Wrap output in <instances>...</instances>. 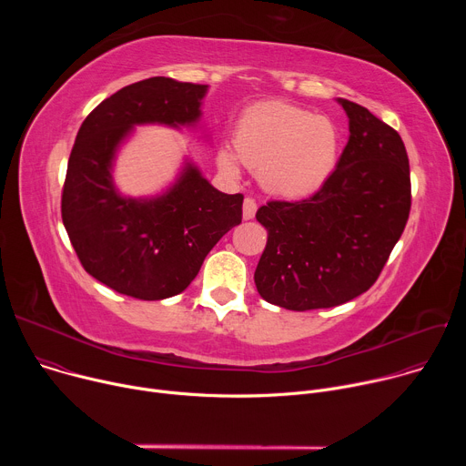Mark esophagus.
Returning a JSON list of instances; mask_svg holds the SVG:
<instances>
[{
	"instance_id": "34e87169",
	"label": "esophagus",
	"mask_w": 466,
	"mask_h": 466,
	"mask_svg": "<svg viewBox=\"0 0 466 466\" xmlns=\"http://www.w3.org/2000/svg\"><path fill=\"white\" fill-rule=\"evenodd\" d=\"M256 201L252 197H247L245 201H243V219L245 221H248V219H252L254 218V214H256Z\"/></svg>"
}]
</instances>
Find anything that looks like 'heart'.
Segmentation results:
<instances>
[{"mask_svg": "<svg viewBox=\"0 0 466 466\" xmlns=\"http://www.w3.org/2000/svg\"><path fill=\"white\" fill-rule=\"evenodd\" d=\"M339 146L338 127L329 117L280 101L248 106L234 132L239 160L258 171L263 189L291 198L306 197L328 180L336 169ZM238 157L223 149L221 167L236 173Z\"/></svg>", "mask_w": 466, "mask_h": 466, "instance_id": "heart-1", "label": "heart"}]
</instances>
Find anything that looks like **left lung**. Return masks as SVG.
<instances>
[{
    "instance_id": "8db88e82",
    "label": "left lung",
    "mask_w": 466,
    "mask_h": 466,
    "mask_svg": "<svg viewBox=\"0 0 466 466\" xmlns=\"http://www.w3.org/2000/svg\"><path fill=\"white\" fill-rule=\"evenodd\" d=\"M350 138L338 167L302 201H269L256 219L268 230L254 282L293 311L334 308L380 277L411 210L406 146L365 106L339 99Z\"/></svg>"
}]
</instances>
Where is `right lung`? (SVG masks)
Instances as JSON below:
<instances>
[{
  "label": "right lung",
  "instance_id": "right-lung-1",
  "mask_svg": "<svg viewBox=\"0 0 466 466\" xmlns=\"http://www.w3.org/2000/svg\"><path fill=\"white\" fill-rule=\"evenodd\" d=\"M205 85L151 77L101 101L83 121L62 187V223L88 275L140 300L182 293L243 216V195L218 191L197 167L157 198H123L112 160L140 123L189 125L201 116Z\"/></svg>",
  "mask_w": 466,
  "mask_h": 466
}]
</instances>
